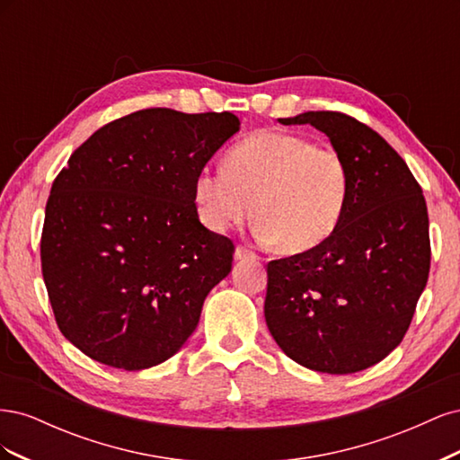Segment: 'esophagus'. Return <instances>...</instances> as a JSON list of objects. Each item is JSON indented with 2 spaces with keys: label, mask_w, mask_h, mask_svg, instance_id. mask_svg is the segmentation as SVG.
Wrapping results in <instances>:
<instances>
[{
  "label": "esophagus",
  "mask_w": 460,
  "mask_h": 460,
  "mask_svg": "<svg viewBox=\"0 0 460 460\" xmlns=\"http://www.w3.org/2000/svg\"><path fill=\"white\" fill-rule=\"evenodd\" d=\"M234 259H235V261L255 259V253L252 252V249H247V247H243V245H238V247H235V252H234Z\"/></svg>",
  "instance_id": "esophagus-1"
}]
</instances>
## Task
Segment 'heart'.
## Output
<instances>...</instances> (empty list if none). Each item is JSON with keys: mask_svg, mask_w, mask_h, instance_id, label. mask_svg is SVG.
Segmentation results:
<instances>
[{"mask_svg": "<svg viewBox=\"0 0 460 460\" xmlns=\"http://www.w3.org/2000/svg\"><path fill=\"white\" fill-rule=\"evenodd\" d=\"M349 198V169L341 153L309 137L259 130L235 144L225 169H201L193 201L213 232L238 226L253 215L262 242L299 255L324 243L338 228Z\"/></svg>", "mask_w": 460, "mask_h": 460, "instance_id": "heart-1", "label": "heart"}]
</instances>
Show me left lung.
<instances>
[{"mask_svg":"<svg viewBox=\"0 0 460 460\" xmlns=\"http://www.w3.org/2000/svg\"><path fill=\"white\" fill-rule=\"evenodd\" d=\"M278 120L311 124L330 137L349 169V198L324 243L269 262L267 326L305 368L365 370L405 338L428 282L422 188L399 153L353 117L307 111Z\"/></svg>","mask_w":460,"mask_h":460,"instance_id":"left-lung-1","label":"left lung"}]
</instances>
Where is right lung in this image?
Returning <instances> with one entry per match:
<instances>
[{
    "instance_id": "obj_1",
    "label": "right lung",
    "mask_w": 460,
    "mask_h": 460,
    "mask_svg": "<svg viewBox=\"0 0 460 460\" xmlns=\"http://www.w3.org/2000/svg\"><path fill=\"white\" fill-rule=\"evenodd\" d=\"M240 130L228 113L144 109L93 132L51 186L40 255L63 336L144 370L180 351L234 243L207 230L193 180Z\"/></svg>"
}]
</instances>
